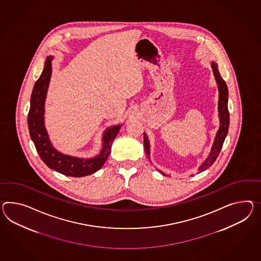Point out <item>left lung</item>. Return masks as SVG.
I'll return each mask as SVG.
<instances>
[{"label":"left lung","mask_w":261,"mask_h":261,"mask_svg":"<svg viewBox=\"0 0 261 261\" xmlns=\"http://www.w3.org/2000/svg\"><path fill=\"white\" fill-rule=\"evenodd\" d=\"M211 68L213 70L214 77L216 80L217 85H218V90H219V102H218V112H219V118H220V127L219 130L217 131L215 139L213 145L211 147L210 154L207 156V159H205L203 162V164L199 167L198 171L199 172H202L208 169L212 164L215 162L219 153L221 152V149L223 147L224 140L228 133L229 127V111H228V89L226 83L224 82L219 70H218V65L215 62L211 63ZM143 138H144V150L146 153L147 156L150 159V142L148 140V137L145 133ZM159 172L166 175L165 173L159 171Z\"/></svg>","instance_id":"1"}]
</instances>
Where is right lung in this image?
<instances>
[{
	"instance_id": "1",
	"label": "right lung",
	"mask_w": 261,
	"mask_h": 261,
	"mask_svg": "<svg viewBox=\"0 0 261 261\" xmlns=\"http://www.w3.org/2000/svg\"><path fill=\"white\" fill-rule=\"evenodd\" d=\"M46 58L44 69L34 86L30 110L28 113V128L30 137L38 154L46 165L64 175L81 177L99 171L111 151L112 142L120 131L121 125H115L105 131L102 136V148L100 153L93 159H79L58 152L51 144L44 124V105L47 90L51 75V60Z\"/></svg>"
}]
</instances>
